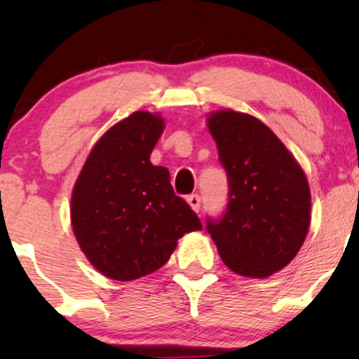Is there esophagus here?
I'll use <instances>...</instances> for the list:
<instances>
[{
  "label": "esophagus",
  "instance_id": "34e87169",
  "mask_svg": "<svg viewBox=\"0 0 359 359\" xmlns=\"http://www.w3.org/2000/svg\"><path fill=\"white\" fill-rule=\"evenodd\" d=\"M187 203L194 209V211L199 212V209H201V196H199V194H192V196H189Z\"/></svg>",
  "mask_w": 359,
  "mask_h": 359
}]
</instances>
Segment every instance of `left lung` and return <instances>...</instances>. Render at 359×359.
<instances>
[{"label": "left lung", "instance_id": "obj_1", "mask_svg": "<svg viewBox=\"0 0 359 359\" xmlns=\"http://www.w3.org/2000/svg\"><path fill=\"white\" fill-rule=\"evenodd\" d=\"M208 126L226 168L229 197L208 233L226 266L265 278L287 266L311 224V189L294 155L259 119L231 109L211 113Z\"/></svg>", "mask_w": 359, "mask_h": 359}]
</instances>
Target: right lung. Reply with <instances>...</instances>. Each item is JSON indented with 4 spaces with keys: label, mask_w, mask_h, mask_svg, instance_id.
I'll return each mask as SVG.
<instances>
[{
    "label": "right lung",
    "mask_w": 359,
    "mask_h": 359,
    "mask_svg": "<svg viewBox=\"0 0 359 359\" xmlns=\"http://www.w3.org/2000/svg\"><path fill=\"white\" fill-rule=\"evenodd\" d=\"M163 131L160 114L135 111L100 138L72 191L71 221L90 265L130 282L163 266L185 233L203 229L175 196L170 174L150 155Z\"/></svg>",
    "instance_id": "add662e5"
}]
</instances>
